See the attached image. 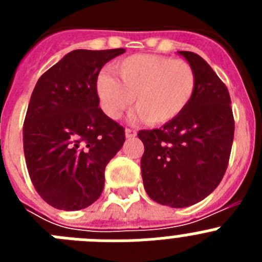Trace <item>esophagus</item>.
Returning a JSON list of instances; mask_svg holds the SVG:
<instances>
[{"label": "esophagus", "mask_w": 262, "mask_h": 262, "mask_svg": "<svg viewBox=\"0 0 262 262\" xmlns=\"http://www.w3.org/2000/svg\"><path fill=\"white\" fill-rule=\"evenodd\" d=\"M124 133H126V138H128V139L135 138L136 136V131L133 128H126V131H124Z\"/></svg>", "instance_id": "1"}]
</instances>
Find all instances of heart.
<instances>
[{"mask_svg": "<svg viewBox=\"0 0 262 262\" xmlns=\"http://www.w3.org/2000/svg\"><path fill=\"white\" fill-rule=\"evenodd\" d=\"M117 77L102 73L97 93L102 110L118 119L133 105L135 114L151 124L168 123L186 108L195 89L190 62L160 55H133L113 67Z\"/></svg>", "mask_w": 262, "mask_h": 262, "instance_id": "1", "label": "heart"}]
</instances>
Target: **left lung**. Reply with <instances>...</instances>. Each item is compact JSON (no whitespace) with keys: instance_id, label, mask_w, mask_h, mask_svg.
<instances>
[{"instance_id":"1","label":"left lung","mask_w":262,"mask_h":262,"mask_svg":"<svg viewBox=\"0 0 262 262\" xmlns=\"http://www.w3.org/2000/svg\"><path fill=\"white\" fill-rule=\"evenodd\" d=\"M195 72V89L181 114L161 128L142 129L140 168L144 189L155 202L187 207L221 184L235 133L228 89L194 52L178 51Z\"/></svg>"}]
</instances>
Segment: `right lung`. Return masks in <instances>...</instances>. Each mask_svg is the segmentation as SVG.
<instances>
[{
  "label": "right lung",
  "instance_id": "obj_1",
  "mask_svg": "<svg viewBox=\"0 0 262 262\" xmlns=\"http://www.w3.org/2000/svg\"><path fill=\"white\" fill-rule=\"evenodd\" d=\"M124 52L72 51L34 88L23 123V151L35 190L55 209H85L102 194L106 165L126 136L99 107L97 78L106 62Z\"/></svg>",
  "mask_w": 262,
  "mask_h": 262
}]
</instances>
